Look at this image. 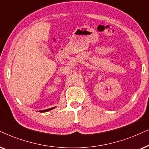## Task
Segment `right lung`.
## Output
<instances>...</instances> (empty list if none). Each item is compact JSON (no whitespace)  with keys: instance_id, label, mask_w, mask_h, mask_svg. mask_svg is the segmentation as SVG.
Here are the masks:
<instances>
[{"instance_id":"obj_1","label":"right lung","mask_w":149,"mask_h":149,"mask_svg":"<svg viewBox=\"0 0 149 149\" xmlns=\"http://www.w3.org/2000/svg\"><path fill=\"white\" fill-rule=\"evenodd\" d=\"M53 108H49V109H47V110H41V111H39V112H47V111H49V110H52V109H53Z\"/></svg>"}]
</instances>
